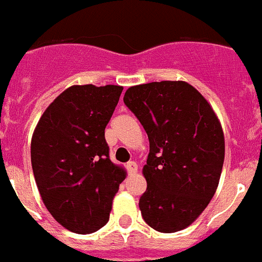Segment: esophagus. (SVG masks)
<instances>
[{"label": "esophagus", "mask_w": 262, "mask_h": 262, "mask_svg": "<svg viewBox=\"0 0 262 262\" xmlns=\"http://www.w3.org/2000/svg\"><path fill=\"white\" fill-rule=\"evenodd\" d=\"M127 170H128L129 174H135L136 172H138V165H136L135 161H128L126 165Z\"/></svg>", "instance_id": "1"}]
</instances>
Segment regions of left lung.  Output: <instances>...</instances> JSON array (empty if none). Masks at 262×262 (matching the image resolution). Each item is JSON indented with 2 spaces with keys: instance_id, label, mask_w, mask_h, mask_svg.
I'll return each instance as SVG.
<instances>
[{
  "instance_id": "left-lung-1",
  "label": "left lung",
  "mask_w": 262,
  "mask_h": 262,
  "mask_svg": "<svg viewBox=\"0 0 262 262\" xmlns=\"http://www.w3.org/2000/svg\"><path fill=\"white\" fill-rule=\"evenodd\" d=\"M123 101L149 140L139 207L159 232L181 231L212 200L224 163V134L207 99L185 81H160L126 90Z\"/></svg>"
}]
</instances>
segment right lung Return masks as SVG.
<instances>
[{
    "mask_svg": "<svg viewBox=\"0 0 262 262\" xmlns=\"http://www.w3.org/2000/svg\"><path fill=\"white\" fill-rule=\"evenodd\" d=\"M123 86L73 85L46 108L31 139V165L41 201L75 233L98 231L126 170L108 157L105 128Z\"/></svg>",
    "mask_w": 262,
    "mask_h": 262,
    "instance_id": "obj_1",
    "label": "right lung"
}]
</instances>
